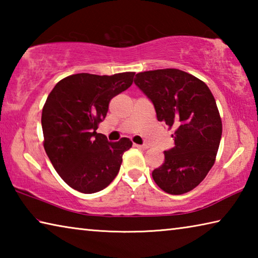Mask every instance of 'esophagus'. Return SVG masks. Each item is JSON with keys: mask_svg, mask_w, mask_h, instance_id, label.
I'll list each match as a JSON object with an SVG mask.
<instances>
[{"mask_svg": "<svg viewBox=\"0 0 258 258\" xmlns=\"http://www.w3.org/2000/svg\"><path fill=\"white\" fill-rule=\"evenodd\" d=\"M134 147L139 148V149H143V150H145V149H148V148H149V147H148L147 145H137V143H134Z\"/></svg>", "mask_w": 258, "mask_h": 258, "instance_id": "1", "label": "esophagus"}]
</instances>
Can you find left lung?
Here are the masks:
<instances>
[{
  "label": "left lung",
  "instance_id": "1",
  "mask_svg": "<svg viewBox=\"0 0 258 258\" xmlns=\"http://www.w3.org/2000/svg\"><path fill=\"white\" fill-rule=\"evenodd\" d=\"M134 83L154 104L157 119L173 130L175 146L152 178L169 195L195 189L215 163L222 120L211 90L203 81L180 69L139 73Z\"/></svg>",
  "mask_w": 258,
  "mask_h": 258
}]
</instances>
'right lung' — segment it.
Wrapping results in <instances>:
<instances>
[{
	"mask_svg": "<svg viewBox=\"0 0 258 258\" xmlns=\"http://www.w3.org/2000/svg\"><path fill=\"white\" fill-rule=\"evenodd\" d=\"M134 73L99 76L82 73L61 80L42 110L44 149L56 173L83 194L107 187L119 172L130 139L109 142L98 133L109 102L133 83Z\"/></svg>",
	"mask_w": 258,
	"mask_h": 258,
	"instance_id": "right-lung-1",
	"label": "right lung"
}]
</instances>
